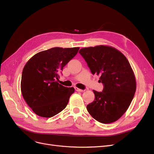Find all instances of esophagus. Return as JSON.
<instances>
[{"label":"esophagus","mask_w":154,"mask_h":154,"mask_svg":"<svg viewBox=\"0 0 154 154\" xmlns=\"http://www.w3.org/2000/svg\"><path fill=\"white\" fill-rule=\"evenodd\" d=\"M75 91H77V92H81L85 91V90L80 89V88H78V87H75Z\"/></svg>","instance_id":"obj_1"}]
</instances>
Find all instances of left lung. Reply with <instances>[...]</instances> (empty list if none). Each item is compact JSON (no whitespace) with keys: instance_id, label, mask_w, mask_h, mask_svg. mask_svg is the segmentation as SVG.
<instances>
[{"instance_id":"8db88e82","label":"left lung","mask_w":154,"mask_h":154,"mask_svg":"<svg viewBox=\"0 0 154 154\" xmlns=\"http://www.w3.org/2000/svg\"><path fill=\"white\" fill-rule=\"evenodd\" d=\"M79 53L104 85L102 92L93 90L95 98L87 106L88 113L101 123L116 122L127 110L136 90V78L128 60L119 51L108 45L82 48Z\"/></svg>"}]
</instances>
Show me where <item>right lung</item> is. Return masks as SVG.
<instances>
[{"mask_svg": "<svg viewBox=\"0 0 154 154\" xmlns=\"http://www.w3.org/2000/svg\"><path fill=\"white\" fill-rule=\"evenodd\" d=\"M80 48H53L32 57L23 69L21 92L34 112L51 118L66 108L74 87H66L57 80L64 66L75 57Z\"/></svg>", "mask_w": 154, "mask_h": 154, "instance_id": "add662e5", "label": "right lung"}]
</instances>
